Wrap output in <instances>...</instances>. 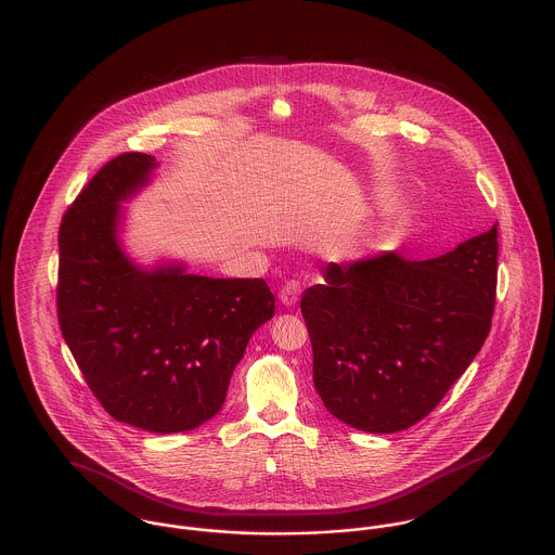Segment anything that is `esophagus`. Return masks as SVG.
I'll list each match as a JSON object with an SVG mask.
<instances>
[{"label":"esophagus","instance_id":"1","mask_svg":"<svg viewBox=\"0 0 555 555\" xmlns=\"http://www.w3.org/2000/svg\"><path fill=\"white\" fill-rule=\"evenodd\" d=\"M299 294H301V287H299L298 281H287L283 285V289L279 292V299L285 304V306H296L298 304Z\"/></svg>","mask_w":555,"mask_h":555}]
</instances>
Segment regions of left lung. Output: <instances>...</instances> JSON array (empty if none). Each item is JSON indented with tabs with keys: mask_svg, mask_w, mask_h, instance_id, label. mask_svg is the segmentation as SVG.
<instances>
[{
	"mask_svg": "<svg viewBox=\"0 0 555 555\" xmlns=\"http://www.w3.org/2000/svg\"><path fill=\"white\" fill-rule=\"evenodd\" d=\"M496 223L446 256L330 263L301 296L312 380L341 423L395 433L428 416L490 334Z\"/></svg>",
	"mask_w": 555,
	"mask_h": 555,
	"instance_id": "left-lung-1",
	"label": "left lung"
}]
</instances>
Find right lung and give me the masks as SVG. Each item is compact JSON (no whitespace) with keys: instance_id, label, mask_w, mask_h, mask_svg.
Segmentation results:
<instances>
[{"instance_id":"right-lung-1","label":"right lung","mask_w":555,"mask_h":555,"mask_svg":"<svg viewBox=\"0 0 555 555\" xmlns=\"http://www.w3.org/2000/svg\"><path fill=\"white\" fill-rule=\"evenodd\" d=\"M156 158L127 152L103 165L59 228L56 317L88 388L132 427L179 433L221 410L247 341L274 314L263 279L143 272L116 241L118 203Z\"/></svg>"}]
</instances>
